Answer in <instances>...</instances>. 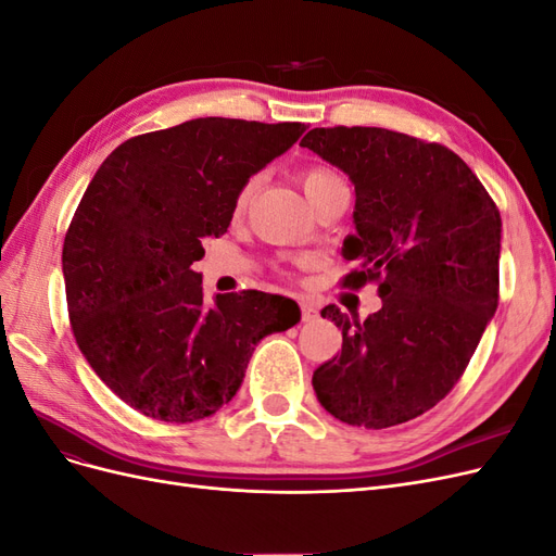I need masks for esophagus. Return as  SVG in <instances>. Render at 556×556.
Returning <instances> with one entry per match:
<instances>
[{
	"mask_svg": "<svg viewBox=\"0 0 556 556\" xmlns=\"http://www.w3.org/2000/svg\"><path fill=\"white\" fill-rule=\"evenodd\" d=\"M317 317H319V313H317V308H315V306H311V304H301V319H304V323H315Z\"/></svg>",
	"mask_w": 556,
	"mask_h": 556,
	"instance_id": "1",
	"label": "esophagus"
}]
</instances>
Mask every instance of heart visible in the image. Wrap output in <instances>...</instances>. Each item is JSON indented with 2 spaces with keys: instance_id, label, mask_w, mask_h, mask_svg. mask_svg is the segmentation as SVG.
Here are the masks:
<instances>
[{
  "instance_id": "obj_1",
  "label": "heart",
  "mask_w": 556,
  "mask_h": 556,
  "mask_svg": "<svg viewBox=\"0 0 556 556\" xmlns=\"http://www.w3.org/2000/svg\"><path fill=\"white\" fill-rule=\"evenodd\" d=\"M299 182H301V190H304L308 204H313V201L323 194L325 190H329L331 185H339L343 182V178L336 174L333 169H329V166H323V164H315V166H308V169H304L299 174ZM255 188H257V180H248L241 192L237 194V201H233V213H243L245 206L250 204L252 194H255Z\"/></svg>"
}]
</instances>
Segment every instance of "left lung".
<instances>
[{"mask_svg": "<svg viewBox=\"0 0 556 556\" xmlns=\"http://www.w3.org/2000/svg\"><path fill=\"white\" fill-rule=\"evenodd\" d=\"M299 146L355 185L348 288L378 282L364 323L327 306L341 355L313 374L323 408L387 429L433 408L464 374L498 306L501 215L452 150L382 127H315Z\"/></svg>", "mask_w": 556, "mask_h": 556, "instance_id": "1", "label": "left lung"}]
</instances>
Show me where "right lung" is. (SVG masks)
I'll return each mask as SVG.
<instances>
[{"instance_id":"1","label":"right lung","mask_w":556,"mask_h":556,"mask_svg":"<svg viewBox=\"0 0 556 556\" xmlns=\"http://www.w3.org/2000/svg\"><path fill=\"white\" fill-rule=\"evenodd\" d=\"M301 123L197 117L117 146L99 166L62 248L76 343L127 406L162 422L220 410L268 333L301 319L296 301L215 294L201 274L243 185L299 141Z\"/></svg>"}]
</instances>
